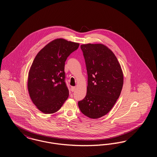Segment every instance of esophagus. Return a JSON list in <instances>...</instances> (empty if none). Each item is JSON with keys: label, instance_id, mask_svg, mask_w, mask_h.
Returning <instances> with one entry per match:
<instances>
[{"label": "esophagus", "instance_id": "1", "mask_svg": "<svg viewBox=\"0 0 157 157\" xmlns=\"http://www.w3.org/2000/svg\"><path fill=\"white\" fill-rule=\"evenodd\" d=\"M71 90V91H72V92H74V91L75 90V86H72Z\"/></svg>", "mask_w": 157, "mask_h": 157}]
</instances>
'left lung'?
Listing matches in <instances>:
<instances>
[{"mask_svg": "<svg viewBox=\"0 0 157 157\" xmlns=\"http://www.w3.org/2000/svg\"><path fill=\"white\" fill-rule=\"evenodd\" d=\"M88 73L86 95L78 102L80 110L90 118L97 119L112 109L123 85L121 65L112 51L101 44H83Z\"/></svg>", "mask_w": 157, "mask_h": 157, "instance_id": "8db88e82", "label": "left lung"}]
</instances>
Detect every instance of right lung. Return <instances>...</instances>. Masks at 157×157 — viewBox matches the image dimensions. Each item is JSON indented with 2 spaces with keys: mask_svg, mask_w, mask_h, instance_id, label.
<instances>
[{
  "mask_svg": "<svg viewBox=\"0 0 157 157\" xmlns=\"http://www.w3.org/2000/svg\"><path fill=\"white\" fill-rule=\"evenodd\" d=\"M79 44L56 39L36 55L28 77V90L33 103L45 114L58 111L69 96L65 82V63Z\"/></svg>",
  "mask_w": 157,
  "mask_h": 157,
  "instance_id": "add662e5",
  "label": "right lung"
}]
</instances>
